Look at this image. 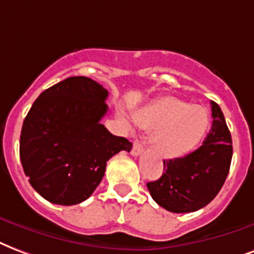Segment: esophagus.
Segmentation results:
<instances>
[{
  "label": "esophagus",
  "instance_id": "1",
  "mask_svg": "<svg viewBox=\"0 0 254 254\" xmlns=\"http://www.w3.org/2000/svg\"><path fill=\"white\" fill-rule=\"evenodd\" d=\"M143 152V146H142V143L138 142V140H135L134 144H132V150H131V154L134 156H138L140 155Z\"/></svg>",
  "mask_w": 254,
  "mask_h": 254
}]
</instances>
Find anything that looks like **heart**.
Here are the masks:
<instances>
[{
    "mask_svg": "<svg viewBox=\"0 0 254 254\" xmlns=\"http://www.w3.org/2000/svg\"><path fill=\"white\" fill-rule=\"evenodd\" d=\"M140 127L152 131V146L163 158L175 159L197 147L209 127L203 107L173 96L156 99L134 115Z\"/></svg>",
    "mask_w": 254,
    "mask_h": 254,
    "instance_id": "b5f03b06",
    "label": "heart"
}]
</instances>
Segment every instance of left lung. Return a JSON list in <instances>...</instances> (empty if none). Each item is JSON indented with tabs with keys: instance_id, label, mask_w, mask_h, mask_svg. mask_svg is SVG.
<instances>
[{
	"instance_id": "obj_1",
	"label": "left lung",
	"mask_w": 254,
	"mask_h": 254,
	"mask_svg": "<svg viewBox=\"0 0 254 254\" xmlns=\"http://www.w3.org/2000/svg\"><path fill=\"white\" fill-rule=\"evenodd\" d=\"M213 123L202 146L182 158L163 161V174L148 182L152 199L173 213H190L206 206L229 174L233 155L232 136L224 114L211 102Z\"/></svg>"
}]
</instances>
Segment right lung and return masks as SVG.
<instances>
[{
  "mask_svg": "<svg viewBox=\"0 0 254 254\" xmlns=\"http://www.w3.org/2000/svg\"><path fill=\"white\" fill-rule=\"evenodd\" d=\"M108 91L95 80L73 76L45 89L28 112L20 158L32 188L56 205H77L102 182L107 161L132 143L100 123Z\"/></svg>",
  "mask_w": 254,
  "mask_h": 254,
  "instance_id": "1",
  "label": "right lung"
}]
</instances>
